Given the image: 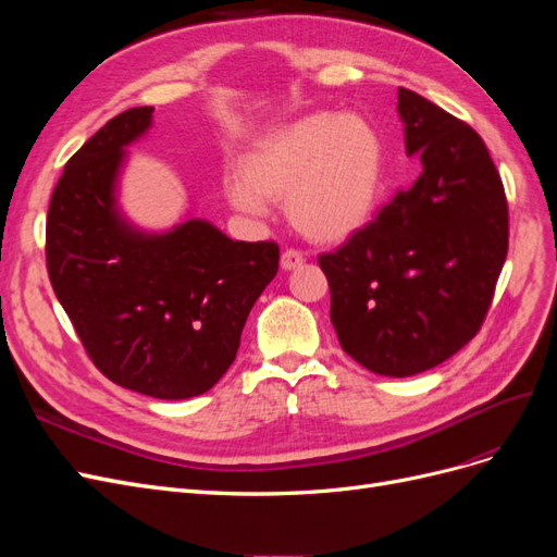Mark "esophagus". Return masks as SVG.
Segmentation results:
<instances>
[{
  "label": "esophagus",
  "instance_id": "34e87169",
  "mask_svg": "<svg viewBox=\"0 0 557 557\" xmlns=\"http://www.w3.org/2000/svg\"><path fill=\"white\" fill-rule=\"evenodd\" d=\"M301 264H305V256H301V252L295 250V248L285 250L283 256H281V267L285 269V272H293V269H297Z\"/></svg>",
  "mask_w": 557,
  "mask_h": 557
}]
</instances>
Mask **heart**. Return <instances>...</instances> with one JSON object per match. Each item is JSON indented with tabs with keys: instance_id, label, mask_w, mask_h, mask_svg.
<instances>
[{
	"instance_id": "obj_1",
	"label": "heart",
	"mask_w": 557,
	"mask_h": 557,
	"mask_svg": "<svg viewBox=\"0 0 557 557\" xmlns=\"http://www.w3.org/2000/svg\"><path fill=\"white\" fill-rule=\"evenodd\" d=\"M383 181V146L358 115L309 113L252 144L239 176L225 178L237 209L264 213L267 199H285L293 227L318 244H339L376 211Z\"/></svg>"
}]
</instances>
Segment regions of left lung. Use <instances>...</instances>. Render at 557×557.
Listing matches in <instances>:
<instances>
[{"label": "left lung", "instance_id": "obj_1", "mask_svg": "<svg viewBox=\"0 0 557 557\" xmlns=\"http://www.w3.org/2000/svg\"><path fill=\"white\" fill-rule=\"evenodd\" d=\"M407 153L423 174L334 252L318 258L348 356L381 376H413L481 330L509 250V205L479 134L399 88Z\"/></svg>", "mask_w": 557, "mask_h": 557}]
</instances>
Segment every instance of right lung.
Here are the masks:
<instances>
[{
    "label": "right lung",
    "mask_w": 557,
    "mask_h": 557,
    "mask_svg": "<svg viewBox=\"0 0 557 557\" xmlns=\"http://www.w3.org/2000/svg\"><path fill=\"white\" fill-rule=\"evenodd\" d=\"M153 107L127 109L66 162L46 218L50 285L92 364L158 399L211 391L237 358L256 299L278 272V244L232 242L207 221L144 234L115 209L125 146Z\"/></svg>",
    "instance_id": "right-lung-1"
}]
</instances>
